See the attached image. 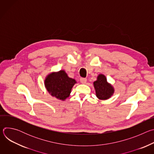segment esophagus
I'll return each instance as SVG.
<instances>
[{
    "label": "esophagus",
    "instance_id": "1",
    "mask_svg": "<svg viewBox=\"0 0 154 154\" xmlns=\"http://www.w3.org/2000/svg\"><path fill=\"white\" fill-rule=\"evenodd\" d=\"M80 82L82 84H85L86 83V81H87L86 79H85V78H80Z\"/></svg>",
    "mask_w": 154,
    "mask_h": 154
}]
</instances>
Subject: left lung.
<instances>
[{"instance_id": "1", "label": "left lung", "mask_w": 154, "mask_h": 154, "mask_svg": "<svg viewBox=\"0 0 154 154\" xmlns=\"http://www.w3.org/2000/svg\"><path fill=\"white\" fill-rule=\"evenodd\" d=\"M96 97L101 100L110 98L115 93L113 85L107 82L105 75L100 74L97 77V80L93 82Z\"/></svg>"}]
</instances>
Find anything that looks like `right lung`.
<instances>
[{"instance_id": "right-lung-1", "label": "right lung", "mask_w": 154, "mask_h": 154, "mask_svg": "<svg viewBox=\"0 0 154 154\" xmlns=\"http://www.w3.org/2000/svg\"><path fill=\"white\" fill-rule=\"evenodd\" d=\"M44 83L46 89L52 97L64 101L69 97L72 87L77 82L70 78L64 70H60L49 73Z\"/></svg>"}]
</instances>
